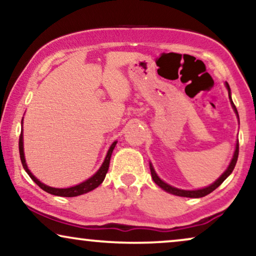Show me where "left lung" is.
<instances>
[{
    "mask_svg": "<svg viewBox=\"0 0 256 256\" xmlns=\"http://www.w3.org/2000/svg\"><path fill=\"white\" fill-rule=\"evenodd\" d=\"M226 85V88L228 90V98L230 100V104H232V108L234 110V113L236 114V118H239V114H238V110H236V107L234 106L233 101H232V96H230V85L228 84H225ZM238 156H239V141H236V150H234V154H233V157L232 160H230V166H227V169L224 171V174L220 176L218 180H216L214 183H212L211 185H208V186L206 188H198V190H182V188H177L174 186H171L170 184L166 183V182H163L160 178L157 176L155 169H154L152 164L149 163L150 166V172H152V177L155 183L158 185V186L162 188V190L169 192L171 194H174V196H178V197H188V198H200V197H205V196H208V194H211L212 191H214L216 188L219 186L220 184L222 183L224 180H226L227 177L230 176V174H232V171L234 170V166H236V160H238Z\"/></svg>",
    "mask_w": 256,
    "mask_h": 256,
    "instance_id": "left-lung-1",
    "label": "left lung"
}]
</instances>
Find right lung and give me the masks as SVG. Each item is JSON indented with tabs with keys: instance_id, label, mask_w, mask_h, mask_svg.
I'll return each mask as SVG.
<instances>
[{
	"instance_id": "right-lung-1",
	"label": "right lung",
	"mask_w": 256,
	"mask_h": 256,
	"mask_svg": "<svg viewBox=\"0 0 256 256\" xmlns=\"http://www.w3.org/2000/svg\"><path fill=\"white\" fill-rule=\"evenodd\" d=\"M116 143H118V141H114L113 143H112V146H110V149H108L107 155H106V157H104V160L102 162V164H101V166L99 168V170H98L94 174L92 177H90L88 180H86L85 182H82V183H80L78 185H74V186L66 188H58L48 186V185H45L44 183H42L40 180H38L37 178L34 177L32 174H31V171L29 170V168H28V166H26V157H24L23 120H22V132H20V143H18V144H20V162H22V164H23L24 170L26 171V174H29L31 180H32L34 183L38 185V186H40V188H43L44 191H46L48 194H54V196H59V197H76V196L87 194V192L94 190V188H98L101 183H102L104 180V177H106L108 168H110V160L112 152H113V150L115 148V146H116Z\"/></svg>"
}]
</instances>
